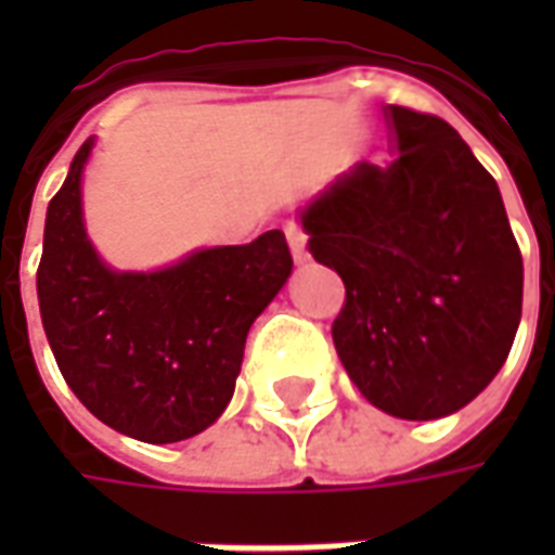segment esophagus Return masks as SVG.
Listing matches in <instances>:
<instances>
[{
  "instance_id": "34e87169",
  "label": "esophagus",
  "mask_w": 555,
  "mask_h": 555,
  "mask_svg": "<svg viewBox=\"0 0 555 555\" xmlns=\"http://www.w3.org/2000/svg\"><path fill=\"white\" fill-rule=\"evenodd\" d=\"M285 237H288V246H291V255H294V261H297V264H306V261L312 258V255H309V246H306V243H309L306 231H302L297 222H288V225H285Z\"/></svg>"
}]
</instances>
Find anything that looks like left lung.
Instances as JSON below:
<instances>
[{
    "label": "left lung",
    "instance_id": "left-lung-1",
    "mask_svg": "<svg viewBox=\"0 0 555 555\" xmlns=\"http://www.w3.org/2000/svg\"><path fill=\"white\" fill-rule=\"evenodd\" d=\"M396 157L357 163L300 210L309 253L345 282L338 360L374 408L428 422L508 360L524 258L490 171L437 115L384 106Z\"/></svg>",
    "mask_w": 555,
    "mask_h": 555
}]
</instances>
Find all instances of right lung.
Wrapping results in <instances>:
<instances>
[{"label": "right lung", "instance_id": "add662e5", "mask_svg": "<svg viewBox=\"0 0 555 555\" xmlns=\"http://www.w3.org/2000/svg\"><path fill=\"white\" fill-rule=\"evenodd\" d=\"M94 137L47 207L38 306L59 372L125 437L178 442L210 428L234 396L255 318L291 276L279 229L147 273L115 270L89 241L82 171Z\"/></svg>", "mask_w": 555, "mask_h": 555}]
</instances>
